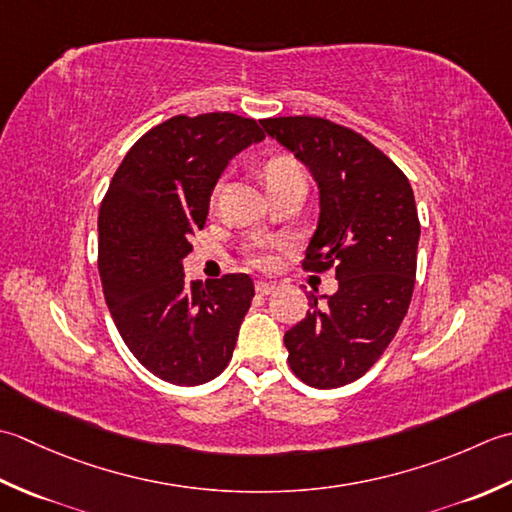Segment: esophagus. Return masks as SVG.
<instances>
[{
  "mask_svg": "<svg viewBox=\"0 0 512 512\" xmlns=\"http://www.w3.org/2000/svg\"><path fill=\"white\" fill-rule=\"evenodd\" d=\"M276 287H278L276 283H267V280H258L256 283V291L260 296H269L271 291H276Z\"/></svg>",
  "mask_w": 512,
  "mask_h": 512,
  "instance_id": "34e87169",
  "label": "esophagus"
}]
</instances>
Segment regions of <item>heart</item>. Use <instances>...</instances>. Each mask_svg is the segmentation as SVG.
<instances>
[{"label": "heart", "instance_id": "obj_1", "mask_svg": "<svg viewBox=\"0 0 512 512\" xmlns=\"http://www.w3.org/2000/svg\"><path fill=\"white\" fill-rule=\"evenodd\" d=\"M263 176H265L267 187H269V185L280 183L285 179H291V176H300V170H298V165L289 159V156H276V159L265 163ZM252 263L258 267H265L271 263V256L267 252H258L252 256Z\"/></svg>", "mask_w": 512, "mask_h": 512}]
</instances>
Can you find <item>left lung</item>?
<instances>
[{
    "label": "left lung",
    "instance_id": "left-lung-1",
    "mask_svg": "<svg viewBox=\"0 0 512 512\" xmlns=\"http://www.w3.org/2000/svg\"><path fill=\"white\" fill-rule=\"evenodd\" d=\"M260 125L314 176L320 214L305 267H333L338 280L333 296L309 294L307 316L285 333L289 367L311 387H344L373 367L409 311L420 241L411 183L373 143L329 119Z\"/></svg>",
    "mask_w": 512,
    "mask_h": 512
}]
</instances>
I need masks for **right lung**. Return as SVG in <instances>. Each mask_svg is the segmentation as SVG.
<instances>
[{
    "label": "right lung",
    "instance_id": "right-lung-1",
    "mask_svg": "<svg viewBox=\"0 0 512 512\" xmlns=\"http://www.w3.org/2000/svg\"><path fill=\"white\" fill-rule=\"evenodd\" d=\"M265 139L232 112L172 117L132 145L99 210L103 296L145 369L179 387L214 380L232 358L254 298L247 274L187 283L183 258L221 174Z\"/></svg>",
    "mask_w": 512,
    "mask_h": 512
}]
</instances>
